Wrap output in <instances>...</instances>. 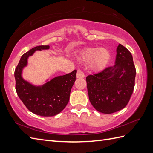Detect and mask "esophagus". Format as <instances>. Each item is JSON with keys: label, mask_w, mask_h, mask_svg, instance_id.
I'll list each match as a JSON object with an SVG mask.
<instances>
[{"label": "esophagus", "mask_w": 153, "mask_h": 153, "mask_svg": "<svg viewBox=\"0 0 153 153\" xmlns=\"http://www.w3.org/2000/svg\"><path fill=\"white\" fill-rule=\"evenodd\" d=\"M76 77L77 78H83L84 77H85V74H84V73L83 72V71L82 70H78L77 71V74H76Z\"/></svg>", "instance_id": "34e87169"}]
</instances>
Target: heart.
<instances>
[{
    "label": "heart",
    "instance_id": "b5f03b06",
    "mask_svg": "<svg viewBox=\"0 0 153 153\" xmlns=\"http://www.w3.org/2000/svg\"><path fill=\"white\" fill-rule=\"evenodd\" d=\"M110 58V53L106 48L91 47L81 53L79 60L82 62H89V66L93 71H98L105 69Z\"/></svg>",
    "mask_w": 153,
    "mask_h": 153
}]
</instances>
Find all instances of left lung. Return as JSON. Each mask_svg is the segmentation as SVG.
Here are the masks:
<instances>
[{
	"label": "left lung",
	"instance_id": "8db88e82",
	"mask_svg": "<svg viewBox=\"0 0 153 153\" xmlns=\"http://www.w3.org/2000/svg\"><path fill=\"white\" fill-rule=\"evenodd\" d=\"M115 64L86 77L89 100L97 111L112 114L125 108L134 91L136 75L133 57L121 44Z\"/></svg>",
	"mask_w": 153,
	"mask_h": 153
}]
</instances>
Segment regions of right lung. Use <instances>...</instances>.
Listing matches in <instances>:
<instances>
[{
  "label": "right lung",
  "mask_w": 153,
  "mask_h": 153,
  "mask_svg": "<svg viewBox=\"0 0 153 153\" xmlns=\"http://www.w3.org/2000/svg\"><path fill=\"white\" fill-rule=\"evenodd\" d=\"M49 47L41 45L23 54L14 71L16 90L19 98L30 111L41 116H53L62 111L69 101L77 73L75 70L70 74L55 77L40 86L33 85L24 79L22 70L27 66L28 58L36 51L47 50Z\"/></svg>",
  "instance_id": "right-lung-1"
}]
</instances>
